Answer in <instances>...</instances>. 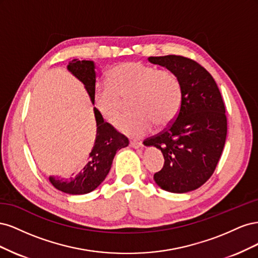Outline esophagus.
I'll list each match as a JSON object with an SVG mask.
<instances>
[{"label": "esophagus", "mask_w": 258, "mask_h": 258, "mask_svg": "<svg viewBox=\"0 0 258 258\" xmlns=\"http://www.w3.org/2000/svg\"><path fill=\"white\" fill-rule=\"evenodd\" d=\"M129 145L131 147H134V148H139V147H142L143 146L141 142H138V141H130Z\"/></svg>", "instance_id": "1"}]
</instances>
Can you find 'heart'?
Listing matches in <instances>:
<instances>
[{
	"mask_svg": "<svg viewBox=\"0 0 258 258\" xmlns=\"http://www.w3.org/2000/svg\"><path fill=\"white\" fill-rule=\"evenodd\" d=\"M107 82H98L93 101L99 114L114 122L122 105V98L131 99L132 114L123 115L116 127L131 138L148 134L157 126L172 121L182 104V87L177 77L167 70H158L140 61H128L112 68Z\"/></svg>",
	"mask_w": 258,
	"mask_h": 258,
	"instance_id": "heart-1",
	"label": "heart"
}]
</instances>
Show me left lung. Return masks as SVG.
Listing matches in <instances>:
<instances>
[{"label":"left lung","instance_id":"left-lung-1","mask_svg":"<svg viewBox=\"0 0 258 258\" xmlns=\"http://www.w3.org/2000/svg\"><path fill=\"white\" fill-rule=\"evenodd\" d=\"M181 83V108L167 129L148 138L145 146L161 151L165 163L154 179L160 188L183 194L199 188L213 174L227 135V118L220 89L196 61L175 54L150 57Z\"/></svg>","mask_w":258,"mask_h":258}]
</instances>
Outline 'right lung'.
Segmentation results:
<instances>
[{
	"label": "right lung",
	"instance_id": "right-lung-1",
	"mask_svg": "<svg viewBox=\"0 0 258 258\" xmlns=\"http://www.w3.org/2000/svg\"><path fill=\"white\" fill-rule=\"evenodd\" d=\"M67 68L70 73L84 84L91 103L95 104L93 101V90L96 86L95 62L74 59L69 62ZM93 113L97 123V135L88 160L69 178L49 176V182L54 188L66 194L84 195L95 190L110 172L116 152L129 144V140L126 137L117 132L112 124L104 121L96 107H93Z\"/></svg>",
	"mask_w": 258,
	"mask_h": 258
}]
</instances>
